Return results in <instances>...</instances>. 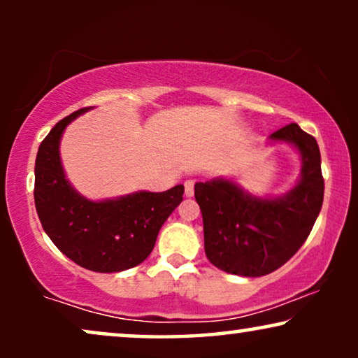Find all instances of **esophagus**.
<instances>
[{
    "instance_id": "esophagus-1",
    "label": "esophagus",
    "mask_w": 358,
    "mask_h": 358,
    "mask_svg": "<svg viewBox=\"0 0 358 358\" xmlns=\"http://www.w3.org/2000/svg\"><path fill=\"white\" fill-rule=\"evenodd\" d=\"M184 189H185V197H192V195H194V180L192 179L185 180Z\"/></svg>"
}]
</instances>
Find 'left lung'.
<instances>
[{"instance_id": "8db88e82", "label": "left lung", "mask_w": 358, "mask_h": 358, "mask_svg": "<svg viewBox=\"0 0 358 358\" xmlns=\"http://www.w3.org/2000/svg\"><path fill=\"white\" fill-rule=\"evenodd\" d=\"M268 145L287 143L301 159L300 178L282 195H254L229 178L195 182L203 218L205 254L215 267L262 277L282 267L306 241L324 197L316 140L296 124L273 131Z\"/></svg>"}]
</instances>
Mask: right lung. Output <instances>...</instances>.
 <instances>
[{
    "instance_id": "1",
    "label": "right lung",
    "mask_w": 358,
    "mask_h": 358,
    "mask_svg": "<svg viewBox=\"0 0 358 358\" xmlns=\"http://www.w3.org/2000/svg\"><path fill=\"white\" fill-rule=\"evenodd\" d=\"M87 110L58 122L38 146L34 200L43 231L66 257L92 272H122L150 256L161 227L182 202L184 185L102 200L81 195L66 179L60 141L66 127Z\"/></svg>"
}]
</instances>
